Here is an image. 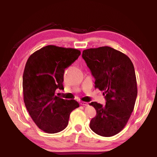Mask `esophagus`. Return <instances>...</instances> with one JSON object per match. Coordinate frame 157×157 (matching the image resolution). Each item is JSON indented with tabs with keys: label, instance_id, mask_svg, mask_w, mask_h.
I'll return each instance as SVG.
<instances>
[{
	"label": "esophagus",
	"instance_id": "34e87169",
	"mask_svg": "<svg viewBox=\"0 0 157 157\" xmlns=\"http://www.w3.org/2000/svg\"><path fill=\"white\" fill-rule=\"evenodd\" d=\"M80 105H82L83 106H88V103L87 102H85V101H80Z\"/></svg>",
	"mask_w": 157,
	"mask_h": 157
}]
</instances>
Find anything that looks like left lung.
<instances>
[{
	"instance_id": "8db88e82",
	"label": "left lung",
	"mask_w": 157,
	"mask_h": 157,
	"mask_svg": "<svg viewBox=\"0 0 157 157\" xmlns=\"http://www.w3.org/2000/svg\"><path fill=\"white\" fill-rule=\"evenodd\" d=\"M82 56L96 79L95 88L103 91L106 99L105 105L90 103L96 111L90 127L98 135L115 136L134 111L137 94L134 65L126 54L109 46L84 50Z\"/></svg>"
}]
</instances>
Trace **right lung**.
Returning a JSON list of instances; mask_svg holds the SVG:
<instances>
[{
  "mask_svg": "<svg viewBox=\"0 0 157 157\" xmlns=\"http://www.w3.org/2000/svg\"><path fill=\"white\" fill-rule=\"evenodd\" d=\"M80 55L71 48L48 45L35 52L28 58L23 75V101L33 121L40 130L55 134L67 127L70 113L78 103L55 95L63 90L65 68Z\"/></svg>",
  "mask_w": 157,
  "mask_h": 157,
  "instance_id": "obj_1",
  "label": "right lung"
}]
</instances>
